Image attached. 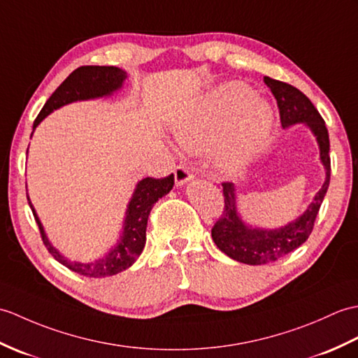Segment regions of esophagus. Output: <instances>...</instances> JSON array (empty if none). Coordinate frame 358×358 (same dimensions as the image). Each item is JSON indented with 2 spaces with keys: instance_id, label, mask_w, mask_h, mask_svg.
<instances>
[{
  "instance_id": "1",
  "label": "esophagus",
  "mask_w": 358,
  "mask_h": 358,
  "mask_svg": "<svg viewBox=\"0 0 358 358\" xmlns=\"http://www.w3.org/2000/svg\"><path fill=\"white\" fill-rule=\"evenodd\" d=\"M193 179H194V174L189 173L187 166H184V165H179L178 169L174 170V180H176V185L178 187L185 185L187 182L193 180Z\"/></svg>"
}]
</instances>
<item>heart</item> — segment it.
<instances>
[{"mask_svg":"<svg viewBox=\"0 0 358 358\" xmlns=\"http://www.w3.org/2000/svg\"><path fill=\"white\" fill-rule=\"evenodd\" d=\"M229 128L232 131L226 138ZM271 129V107L257 99V93L248 85L229 83L211 92L194 112L176 121L173 133L188 153L199 155L216 146L213 159L217 170L236 174L264 150Z\"/></svg>","mask_w":358,"mask_h":358,"instance_id":"obj_1","label":"heart"}]
</instances>
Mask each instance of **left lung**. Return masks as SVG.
<instances>
[{
  "mask_svg": "<svg viewBox=\"0 0 358 358\" xmlns=\"http://www.w3.org/2000/svg\"><path fill=\"white\" fill-rule=\"evenodd\" d=\"M264 81L277 99L283 129H288V127L296 124H305L315 136L320 150V162L324 173H327V178H324L322 188L315 193L313 202L308 205L306 211L301 216L287 225L273 229L245 224L239 211H237L234 184L231 182L222 184L225 206L222 216L211 229V237L222 252L246 265L269 264V262L287 256L306 242L314 228V222L317 214H319L323 197L328 192L331 178L329 134L323 117L317 112L313 102L299 89L287 83L277 81V79L269 76H265Z\"/></svg>",
  "mask_w": 358,
  "mask_h": 358,
  "instance_id": "8db88e82",
  "label": "left lung"
}]
</instances>
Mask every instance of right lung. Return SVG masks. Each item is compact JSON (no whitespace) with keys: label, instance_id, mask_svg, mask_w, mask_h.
Instances as JSON below:
<instances>
[{"label":"right lung","instance_id":"1","mask_svg":"<svg viewBox=\"0 0 358 358\" xmlns=\"http://www.w3.org/2000/svg\"><path fill=\"white\" fill-rule=\"evenodd\" d=\"M125 79L127 71L113 66H84L76 69L75 71H71L66 81L53 92L49 99H47L43 110L35 119L34 130L45 116H49L53 112V110L71 104V102L76 101L110 96V94H113L115 92L122 89ZM173 185V174L164 179L145 178L139 180L136 184V188H134L129 205H127L122 233L119 236L117 243L104 257H99L93 262H73L62 256V254L50 243L49 237H47L44 231L41 220H39L34 205H31L29 199V196L27 201L31 211H34V216L39 227V231H41L44 245L59 264L67 266L71 271L85 277H107L115 275L124 271V269L130 268L141 256V252L145 246V229L150 211H152L153 205L161 199L162 196L171 192Z\"/></svg>","mask_w":358,"mask_h":358}]
</instances>
